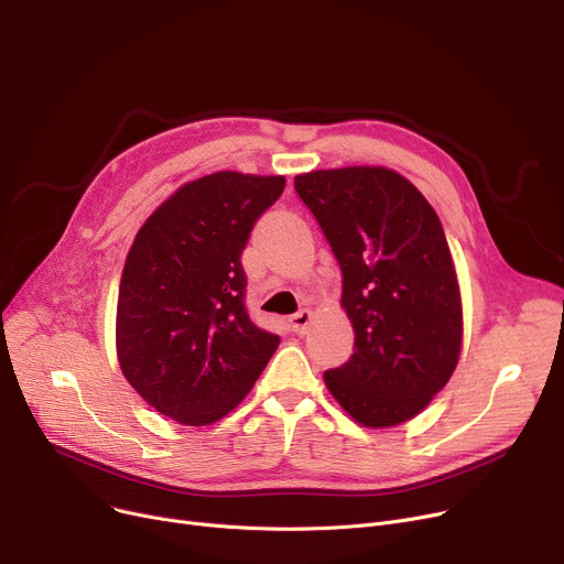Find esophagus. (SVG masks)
I'll use <instances>...</instances> for the list:
<instances>
[{
  "label": "esophagus",
  "instance_id": "esophagus-1",
  "mask_svg": "<svg viewBox=\"0 0 564 564\" xmlns=\"http://www.w3.org/2000/svg\"><path fill=\"white\" fill-rule=\"evenodd\" d=\"M308 322H311V311H300V313H294L290 319H288V324H290V329L294 332V334H300V336H304L306 334V329H308Z\"/></svg>",
  "mask_w": 564,
  "mask_h": 564
}]
</instances>
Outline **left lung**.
Masks as SVG:
<instances>
[{
	"instance_id": "obj_1",
	"label": "left lung",
	"mask_w": 564,
	"mask_h": 564,
	"mask_svg": "<svg viewBox=\"0 0 564 564\" xmlns=\"http://www.w3.org/2000/svg\"><path fill=\"white\" fill-rule=\"evenodd\" d=\"M294 189L340 264L354 354L324 372L354 421L393 427L446 387L462 349V297L446 232L425 196L383 166L311 171Z\"/></svg>"
}]
</instances>
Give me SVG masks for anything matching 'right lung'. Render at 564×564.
I'll list each match as a JSON object with an SVG mask.
<instances>
[{
    "label": "right lung",
    "mask_w": 564,
    "mask_h": 564,
    "mask_svg": "<svg viewBox=\"0 0 564 564\" xmlns=\"http://www.w3.org/2000/svg\"><path fill=\"white\" fill-rule=\"evenodd\" d=\"M283 175L219 171L183 185L145 219L116 306L118 364L162 416L210 425L235 409L281 338L247 313L242 251Z\"/></svg>",
    "instance_id": "add662e5"
}]
</instances>
